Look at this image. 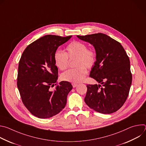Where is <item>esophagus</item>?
Segmentation results:
<instances>
[{"mask_svg":"<svg viewBox=\"0 0 146 146\" xmlns=\"http://www.w3.org/2000/svg\"><path fill=\"white\" fill-rule=\"evenodd\" d=\"M72 86L73 88H75L77 86V84H76V83H72Z\"/></svg>","mask_w":146,"mask_h":146,"instance_id":"obj_1","label":"esophagus"}]
</instances>
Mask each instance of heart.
<instances>
[{
    "mask_svg": "<svg viewBox=\"0 0 146 146\" xmlns=\"http://www.w3.org/2000/svg\"><path fill=\"white\" fill-rule=\"evenodd\" d=\"M76 58L75 66L62 73V79L72 83H78L84 79L87 74V69H91L96 62L95 51L87 48V45L79 41H73L65 48V52L56 50L54 54V59L56 67L60 70H66L69 66V58Z\"/></svg>",
    "mask_w": 146,
    "mask_h": 146,
    "instance_id": "heart-1",
    "label": "heart"
}]
</instances>
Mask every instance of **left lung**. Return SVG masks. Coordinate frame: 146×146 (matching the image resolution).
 <instances>
[{"label": "left lung", "instance_id": "8db88e82", "mask_svg": "<svg viewBox=\"0 0 146 146\" xmlns=\"http://www.w3.org/2000/svg\"><path fill=\"white\" fill-rule=\"evenodd\" d=\"M77 37L95 48L96 62L90 76L100 84L87 86L86 103L100 113L117 111L125 102L132 84L130 60L126 51L118 41L105 34Z\"/></svg>", "mask_w": 146, "mask_h": 146}]
</instances>
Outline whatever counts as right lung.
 <instances>
[{"label": "right lung", "mask_w": 146, "mask_h": 146, "mask_svg": "<svg viewBox=\"0 0 146 146\" xmlns=\"http://www.w3.org/2000/svg\"><path fill=\"white\" fill-rule=\"evenodd\" d=\"M72 36L41 37L27 47L19 59L17 87L24 105L38 118L53 117L66 106L73 87L66 81L58 84V70L54 54ZM54 85L56 88L52 91L50 88Z\"/></svg>", "instance_id": "1"}]
</instances>
